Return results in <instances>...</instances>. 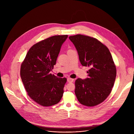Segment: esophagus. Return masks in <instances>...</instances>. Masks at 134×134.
<instances>
[{"label": "esophagus", "instance_id": "34e87169", "mask_svg": "<svg viewBox=\"0 0 134 134\" xmlns=\"http://www.w3.org/2000/svg\"><path fill=\"white\" fill-rule=\"evenodd\" d=\"M74 79H71V78H68L67 79V81H68V82H69V83H71V82H72L73 81H74Z\"/></svg>", "mask_w": 134, "mask_h": 134}]
</instances>
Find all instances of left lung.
Here are the masks:
<instances>
[{"label":"left lung","instance_id":"obj_1","mask_svg":"<svg viewBox=\"0 0 134 134\" xmlns=\"http://www.w3.org/2000/svg\"><path fill=\"white\" fill-rule=\"evenodd\" d=\"M70 40L78 52L83 66L90 68L88 77L76 80L75 93L78 101L87 107L97 105L110 94L116 77V67L109 49L98 39L77 34Z\"/></svg>","mask_w":134,"mask_h":134}]
</instances>
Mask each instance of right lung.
<instances>
[{
  "mask_svg": "<svg viewBox=\"0 0 134 134\" xmlns=\"http://www.w3.org/2000/svg\"><path fill=\"white\" fill-rule=\"evenodd\" d=\"M67 37V35H54L35 43L21 64L20 75L27 94L42 106L57 104L63 95L67 79L57 78L50 71Z\"/></svg>",
  "mask_w": 134,
  "mask_h": 134,
  "instance_id": "1",
  "label": "right lung"
}]
</instances>
